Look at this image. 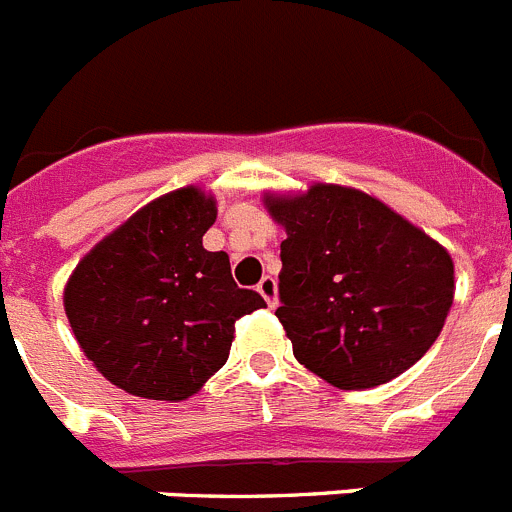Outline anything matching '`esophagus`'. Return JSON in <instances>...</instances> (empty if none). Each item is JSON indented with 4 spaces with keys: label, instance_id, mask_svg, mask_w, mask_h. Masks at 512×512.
Listing matches in <instances>:
<instances>
[{
    "label": "esophagus",
    "instance_id": "1",
    "mask_svg": "<svg viewBox=\"0 0 512 512\" xmlns=\"http://www.w3.org/2000/svg\"><path fill=\"white\" fill-rule=\"evenodd\" d=\"M259 292H261V297H264L266 300V305L269 307H277L279 305V300H277V279L274 277H264L259 282Z\"/></svg>",
    "mask_w": 512,
    "mask_h": 512
}]
</instances>
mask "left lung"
I'll return each mask as SVG.
<instances>
[{
	"instance_id": "8db88e82",
	"label": "left lung",
	"mask_w": 512,
	"mask_h": 512,
	"mask_svg": "<svg viewBox=\"0 0 512 512\" xmlns=\"http://www.w3.org/2000/svg\"><path fill=\"white\" fill-rule=\"evenodd\" d=\"M266 207L287 230L277 318L305 369L338 390H366L433 346L454 302V261L441 243L338 184L266 197Z\"/></svg>"
}]
</instances>
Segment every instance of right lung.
<instances>
[{
	"label": "right lung",
	"instance_id": "1",
	"mask_svg": "<svg viewBox=\"0 0 512 512\" xmlns=\"http://www.w3.org/2000/svg\"><path fill=\"white\" fill-rule=\"evenodd\" d=\"M210 194H164L79 261L63 307L102 377L148 400H187L228 361L235 320L266 302L241 289L225 251H207Z\"/></svg>",
	"mask_w": 512,
	"mask_h": 512
}]
</instances>
